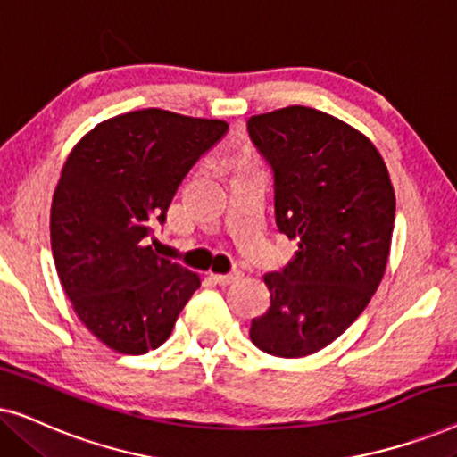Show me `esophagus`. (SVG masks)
Instances as JSON below:
<instances>
[{"instance_id": "obj_1", "label": "esophagus", "mask_w": 457, "mask_h": 457, "mask_svg": "<svg viewBox=\"0 0 457 457\" xmlns=\"http://www.w3.org/2000/svg\"><path fill=\"white\" fill-rule=\"evenodd\" d=\"M241 277H243L241 270H233L228 274H212V278H214L218 285H230V283H235V280H239Z\"/></svg>"}]
</instances>
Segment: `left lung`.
I'll use <instances>...</instances> for the list:
<instances>
[{
  "instance_id": "1",
  "label": "left lung",
  "mask_w": 457,
  "mask_h": 457,
  "mask_svg": "<svg viewBox=\"0 0 457 457\" xmlns=\"http://www.w3.org/2000/svg\"><path fill=\"white\" fill-rule=\"evenodd\" d=\"M247 129L274 170L277 227L297 241L289 264L264 274L270 308L249 337L277 358H303L333 343L377 293L395 191L374 143L327 112L287 105L252 116Z\"/></svg>"
}]
</instances>
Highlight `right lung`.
<instances>
[{
    "instance_id": "add662e5",
    "label": "right lung",
    "mask_w": 457,
    "mask_h": 457,
    "mask_svg": "<svg viewBox=\"0 0 457 457\" xmlns=\"http://www.w3.org/2000/svg\"><path fill=\"white\" fill-rule=\"evenodd\" d=\"M227 129L160 108L127 112L91 129L62 166L49 218L55 270L79 320L118 353L160 347L202 285L149 237Z\"/></svg>"
}]
</instances>
